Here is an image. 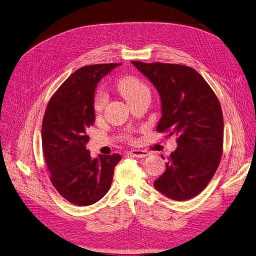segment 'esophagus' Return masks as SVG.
<instances>
[{
  "instance_id": "1",
  "label": "esophagus",
  "mask_w": 256,
  "mask_h": 256,
  "mask_svg": "<svg viewBox=\"0 0 256 256\" xmlns=\"http://www.w3.org/2000/svg\"><path fill=\"white\" fill-rule=\"evenodd\" d=\"M129 154L134 157H138V158H142V157H146L150 155V153L148 150H131L129 152Z\"/></svg>"
}]
</instances>
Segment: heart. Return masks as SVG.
Here are the masks:
<instances>
[{
  "instance_id": "heart-1",
  "label": "heart",
  "mask_w": 256,
  "mask_h": 256,
  "mask_svg": "<svg viewBox=\"0 0 256 256\" xmlns=\"http://www.w3.org/2000/svg\"><path fill=\"white\" fill-rule=\"evenodd\" d=\"M117 89H118V92L127 102L132 101L143 94H148L146 86L134 76H126L120 80V82H117ZM106 96L102 92H99L96 94L94 112L96 114H99L102 111L103 106L106 104Z\"/></svg>"
}]
</instances>
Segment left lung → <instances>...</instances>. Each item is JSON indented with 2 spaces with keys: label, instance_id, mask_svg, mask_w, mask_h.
<instances>
[{
  "label": "left lung",
  "instance_id": "obj_1",
  "mask_svg": "<svg viewBox=\"0 0 256 256\" xmlns=\"http://www.w3.org/2000/svg\"><path fill=\"white\" fill-rule=\"evenodd\" d=\"M132 64L160 96L157 131L176 136L178 148L154 188L176 202L198 195L218 167L223 150V113L216 94L196 70L171 64Z\"/></svg>",
  "mask_w": 256,
  "mask_h": 256
}]
</instances>
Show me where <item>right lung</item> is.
Here are the masks:
<instances>
[{"label": "right lung", "instance_id": "obj_1", "mask_svg": "<svg viewBox=\"0 0 256 256\" xmlns=\"http://www.w3.org/2000/svg\"><path fill=\"white\" fill-rule=\"evenodd\" d=\"M120 64L86 66L75 71L48 102L42 145L50 181L59 194L78 206H90L111 188L120 154L92 158L87 129L94 124L98 82Z\"/></svg>", "mask_w": 256, "mask_h": 256}]
</instances>
